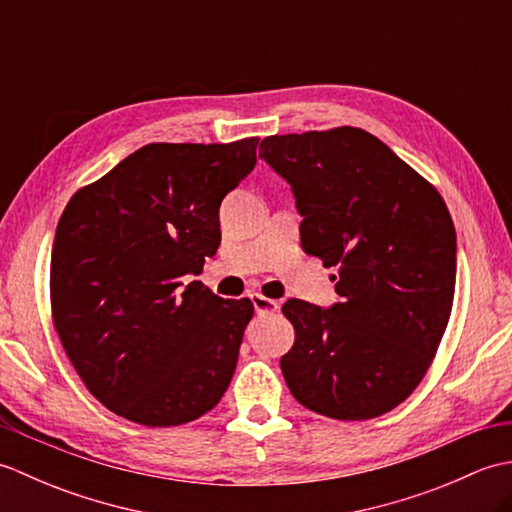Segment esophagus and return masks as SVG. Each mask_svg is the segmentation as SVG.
Returning a JSON list of instances; mask_svg holds the SVG:
<instances>
[{
    "label": "esophagus",
    "mask_w": 512,
    "mask_h": 512,
    "mask_svg": "<svg viewBox=\"0 0 512 512\" xmlns=\"http://www.w3.org/2000/svg\"><path fill=\"white\" fill-rule=\"evenodd\" d=\"M250 301H253L257 314H273L279 310V303L275 299H268L264 295H259V292H253V295H250Z\"/></svg>",
    "instance_id": "esophagus-1"
}]
</instances>
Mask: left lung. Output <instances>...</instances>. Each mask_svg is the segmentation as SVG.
<instances>
[{"instance_id": "8db88e82", "label": "left lung", "mask_w": 512, "mask_h": 512, "mask_svg": "<svg viewBox=\"0 0 512 512\" xmlns=\"http://www.w3.org/2000/svg\"><path fill=\"white\" fill-rule=\"evenodd\" d=\"M295 195L301 248L336 268L332 308L288 299L290 394L334 420L398 407L438 352L455 292V226L433 184L358 127L268 136Z\"/></svg>"}]
</instances>
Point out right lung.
<instances>
[{
    "instance_id": "obj_1",
    "label": "right lung",
    "mask_w": 512,
    "mask_h": 512,
    "mask_svg": "<svg viewBox=\"0 0 512 512\" xmlns=\"http://www.w3.org/2000/svg\"><path fill=\"white\" fill-rule=\"evenodd\" d=\"M257 143H151L65 206L52 321L85 387L118 416L178 427L231 383L253 303L187 277L220 246V204L253 171Z\"/></svg>"
}]
</instances>
